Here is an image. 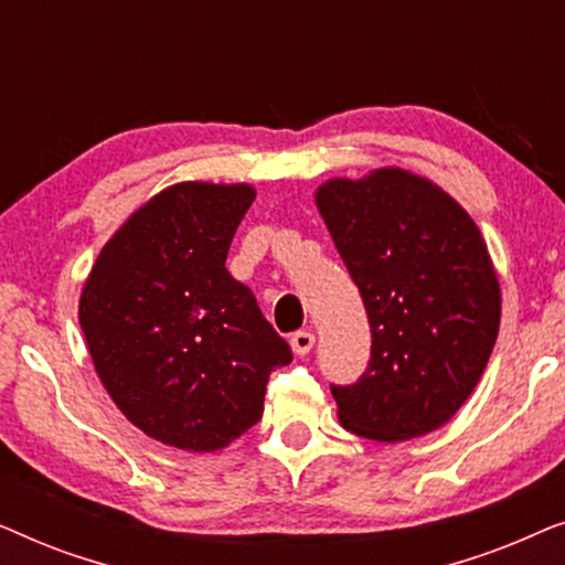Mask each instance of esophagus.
Listing matches in <instances>:
<instances>
[{"mask_svg": "<svg viewBox=\"0 0 565 565\" xmlns=\"http://www.w3.org/2000/svg\"><path fill=\"white\" fill-rule=\"evenodd\" d=\"M313 342H316V337L311 334V331H296V334L290 337V347H292V352L296 354H300V358H303V354H308L313 350Z\"/></svg>", "mask_w": 565, "mask_h": 565, "instance_id": "obj_1", "label": "esophagus"}]
</instances>
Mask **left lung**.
Returning <instances> with one entry per match:
<instances>
[{"label":"left lung","instance_id":"left-lung-1","mask_svg":"<svg viewBox=\"0 0 565 565\" xmlns=\"http://www.w3.org/2000/svg\"><path fill=\"white\" fill-rule=\"evenodd\" d=\"M316 207L373 331L360 381L331 385L339 422L375 443L429 435L466 404L499 337L501 288L481 231L443 188L398 167L327 180Z\"/></svg>","mask_w":565,"mask_h":565}]
</instances>
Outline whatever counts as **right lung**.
Here are the masks:
<instances>
[{
	"instance_id": "obj_1",
	"label": "right lung",
	"mask_w": 565,
	"mask_h": 565,
	"mask_svg": "<svg viewBox=\"0 0 565 565\" xmlns=\"http://www.w3.org/2000/svg\"><path fill=\"white\" fill-rule=\"evenodd\" d=\"M252 184L180 182L138 207L82 288L89 358L126 419L157 443L213 452L259 422L292 360L226 257Z\"/></svg>"
}]
</instances>
